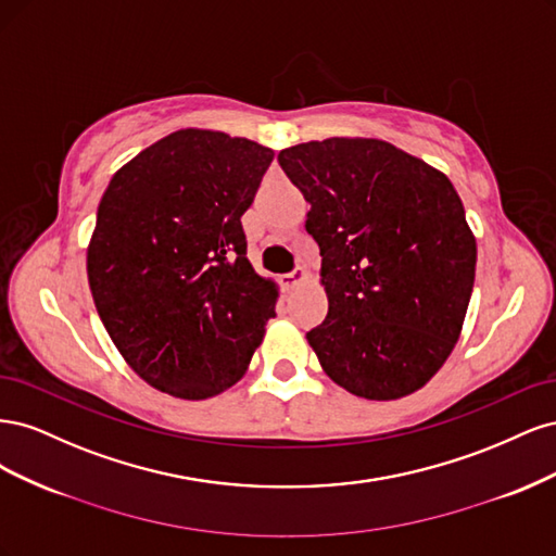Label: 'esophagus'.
Returning <instances> with one entry per match:
<instances>
[{"label":"esophagus","instance_id":"obj_1","mask_svg":"<svg viewBox=\"0 0 556 556\" xmlns=\"http://www.w3.org/2000/svg\"><path fill=\"white\" fill-rule=\"evenodd\" d=\"M308 280V274H306V268H294L292 274H288V276H282L280 278V285L285 290H294V288H299V285H304Z\"/></svg>","mask_w":556,"mask_h":556}]
</instances>
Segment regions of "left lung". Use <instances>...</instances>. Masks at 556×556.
Segmentation results:
<instances>
[{
    "label": "left lung",
    "instance_id": "1",
    "mask_svg": "<svg viewBox=\"0 0 556 556\" xmlns=\"http://www.w3.org/2000/svg\"><path fill=\"white\" fill-rule=\"evenodd\" d=\"M311 204L329 313L306 333L325 374L371 401L408 396L459 341L476 237L450 178L380 139L331 137L278 153Z\"/></svg>",
    "mask_w": 556,
    "mask_h": 556
}]
</instances>
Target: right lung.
Returning <instances> with one entry per match:
<instances>
[{"instance_id":"1","label":"right lung","mask_w":556,"mask_h":556,"mask_svg":"<svg viewBox=\"0 0 556 556\" xmlns=\"http://www.w3.org/2000/svg\"><path fill=\"white\" fill-rule=\"evenodd\" d=\"M274 150L213 129H178L117 169L99 201L88 282L131 371L201 401L248 371L278 285L248 260L241 215Z\"/></svg>"}]
</instances>
